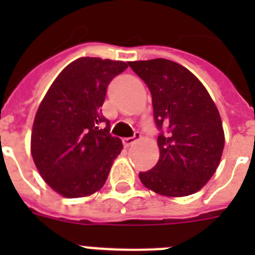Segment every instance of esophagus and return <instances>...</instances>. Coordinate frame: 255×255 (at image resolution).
<instances>
[{"mask_svg": "<svg viewBox=\"0 0 255 255\" xmlns=\"http://www.w3.org/2000/svg\"><path fill=\"white\" fill-rule=\"evenodd\" d=\"M139 139H140L139 133H136V135L133 136V137H124V139H123V145L126 148L131 147L132 144L136 143V140H139Z\"/></svg>", "mask_w": 255, "mask_h": 255, "instance_id": "esophagus-1", "label": "esophagus"}]
</instances>
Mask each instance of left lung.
I'll return each mask as SVG.
<instances>
[{
    "label": "left lung",
    "instance_id": "obj_1",
    "mask_svg": "<svg viewBox=\"0 0 255 255\" xmlns=\"http://www.w3.org/2000/svg\"><path fill=\"white\" fill-rule=\"evenodd\" d=\"M148 86L160 135L159 161L140 172L148 189L168 197L189 196L209 181L221 160L225 136L216 104L184 66L157 58L128 62Z\"/></svg>",
    "mask_w": 255,
    "mask_h": 255
}]
</instances>
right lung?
Returning <instances> with one entry per match:
<instances>
[{
	"label": "right lung",
	"mask_w": 255,
	"mask_h": 255,
	"mask_svg": "<svg viewBox=\"0 0 255 255\" xmlns=\"http://www.w3.org/2000/svg\"><path fill=\"white\" fill-rule=\"evenodd\" d=\"M127 67L122 61L79 58L58 75L38 107L31 156L42 178L63 197L99 190L123 149L100 107L110 82Z\"/></svg>",
	"instance_id": "add662e5"
}]
</instances>
